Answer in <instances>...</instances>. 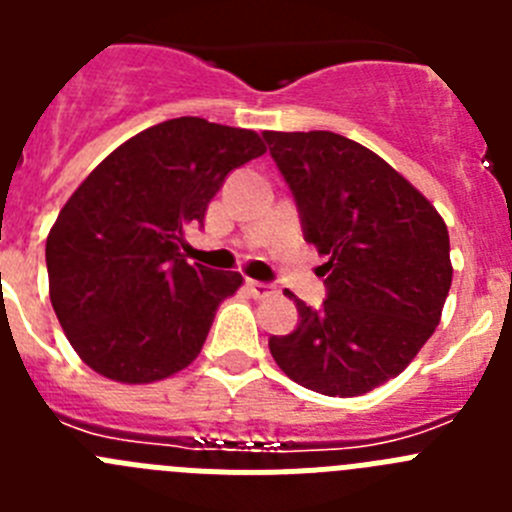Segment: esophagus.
Wrapping results in <instances>:
<instances>
[{
    "label": "esophagus",
    "mask_w": 512,
    "mask_h": 512,
    "mask_svg": "<svg viewBox=\"0 0 512 512\" xmlns=\"http://www.w3.org/2000/svg\"><path fill=\"white\" fill-rule=\"evenodd\" d=\"M246 287H248V292H251L253 300H266V297H274V295H277V287H274V284H266V282H248Z\"/></svg>",
    "instance_id": "obj_1"
}]
</instances>
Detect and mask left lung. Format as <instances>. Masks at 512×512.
<instances>
[{"label":"left lung","mask_w":512,"mask_h":512,"mask_svg":"<svg viewBox=\"0 0 512 512\" xmlns=\"http://www.w3.org/2000/svg\"><path fill=\"white\" fill-rule=\"evenodd\" d=\"M318 248L325 300L295 297L297 328L271 336L289 379L328 397L374 390L415 359L451 287L449 230L436 207L387 161L330 130L264 133Z\"/></svg>","instance_id":"left-lung-1"}]
</instances>
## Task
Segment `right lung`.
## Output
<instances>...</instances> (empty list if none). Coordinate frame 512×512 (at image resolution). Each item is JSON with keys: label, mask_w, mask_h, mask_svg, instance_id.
<instances>
[{"label": "right lung", "mask_w": 512, "mask_h": 512, "mask_svg": "<svg viewBox=\"0 0 512 512\" xmlns=\"http://www.w3.org/2000/svg\"><path fill=\"white\" fill-rule=\"evenodd\" d=\"M264 153L253 130L176 117L122 143L81 182L45 241V264L56 318L84 364L146 384L197 359L243 277L189 264L179 243L205 223L230 171Z\"/></svg>", "instance_id": "add662e5"}]
</instances>
